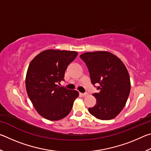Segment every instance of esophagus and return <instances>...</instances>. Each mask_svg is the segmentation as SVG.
Returning <instances> with one entry per match:
<instances>
[{"mask_svg": "<svg viewBox=\"0 0 151 151\" xmlns=\"http://www.w3.org/2000/svg\"><path fill=\"white\" fill-rule=\"evenodd\" d=\"M80 94H81V95L82 96H86V95H87V93H80Z\"/></svg>", "mask_w": 151, "mask_h": 151, "instance_id": "esophagus-1", "label": "esophagus"}]
</instances>
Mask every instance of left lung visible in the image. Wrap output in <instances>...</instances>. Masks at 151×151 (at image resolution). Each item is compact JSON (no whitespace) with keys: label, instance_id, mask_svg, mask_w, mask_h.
<instances>
[{"label":"left lung","instance_id":"left-lung-1","mask_svg":"<svg viewBox=\"0 0 151 151\" xmlns=\"http://www.w3.org/2000/svg\"><path fill=\"white\" fill-rule=\"evenodd\" d=\"M80 58L87 66L92 84L100 85L97 87L99 93L93 94L96 103L88 109L89 112L101 120L115 118L126 104L131 91L126 66L121 59L106 51L85 52Z\"/></svg>","mask_w":151,"mask_h":151}]
</instances>
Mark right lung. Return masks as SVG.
I'll return each instance as SVG.
<instances>
[{
  "instance_id": "1",
  "label": "right lung",
  "mask_w": 151,
  "mask_h": 151,
  "mask_svg": "<svg viewBox=\"0 0 151 151\" xmlns=\"http://www.w3.org/2000/svg\"><path fill=\"white\" fill-rule=\"evenodd\" d=\"M77 55L76 51L46 50L30 62L26 76L27 92L38 113L45 119L58 121L70 113L78 93L57 84L64 81L66 68Z\"/></svg>"
}]
</instances>
